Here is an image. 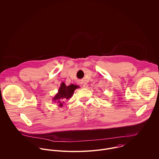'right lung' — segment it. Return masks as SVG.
Listing matches in <instances>:
<instances>
[{
  "mask_svg": "<svg viewBox=\"0 0 159 159\" xmlns=\"http://www.w3.org/2000/svg\"><path fill=\"white\" fill-rule=\"evenodd\" d=\"M78 88H80L78 85L71 84L66 86L64 82H62L58 88V93L54 96L52 99L53 102H57L58 107H62L65 101L71 98L74 91Z\"/></svg>",
  "mask_w": 159,
  "mask_h": 159,
  "instance_id": "obj_1",
  "label": "right lung"
}]
</instances>
